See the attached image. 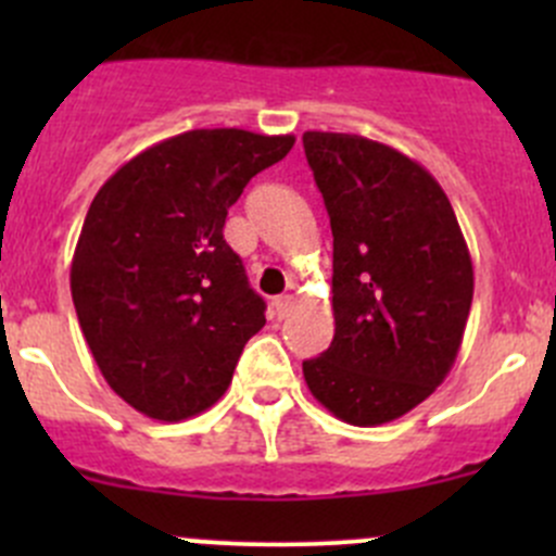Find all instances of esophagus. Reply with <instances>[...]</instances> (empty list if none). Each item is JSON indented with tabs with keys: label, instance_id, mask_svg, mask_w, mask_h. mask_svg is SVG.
Masks as SVG:
<instances>
[{
	"label": "esophagus",
	"instance_id": "34e87169",
	"mask_svg": "<svg viewBox=\"0 0 556 556\" xmlns=\"http://www.w3.org/2000/svg\"><path fill=\"white\" fill-rule=\"evenodd\" d=\"M271 306H274V314H277L279 319H285L290 312H293L295 299H293V295H279V299L271 301Z\"/></svg>",
	"mask_w": 556,
	"mask_h": 556
}]
</instances>
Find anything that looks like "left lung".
<instances>
[{"mask_svg": "<svg viewBox=\"0 0 556 556\" xmlns=\"http://www.w3.org/2000/svg\"><path fill=\"white\" fill-rule=\"evenodd\" d=\"M304 150L333 231L336 319L304 379L344 422H392L452 371L473 301L468 244L433 174L390 144L306 131Z\"/></svg>", "mask_w": 556, "mask_h": 556, "instance_id": "1", "label": "left lung"}]
</instances>
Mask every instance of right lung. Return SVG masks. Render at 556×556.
I'll return each instance as SVG.
<instances>
[{"label":"right lung","instance_id":"obj_1","mask_svg":"<svg viewBox=\"0 0 556 556\" xmlns=\"http://www.w3.org/2000/svg\"><path fill=\"white\" fill-rule=\"evenodd\" d=\"M293 144V134L195 128L134 155L93 195L72 301L106 384L144 417L179 422L215 406L266 325L223 226L244 185Z\"/></svg>","mask_w":556,"mask_h":556}]
</instances>
